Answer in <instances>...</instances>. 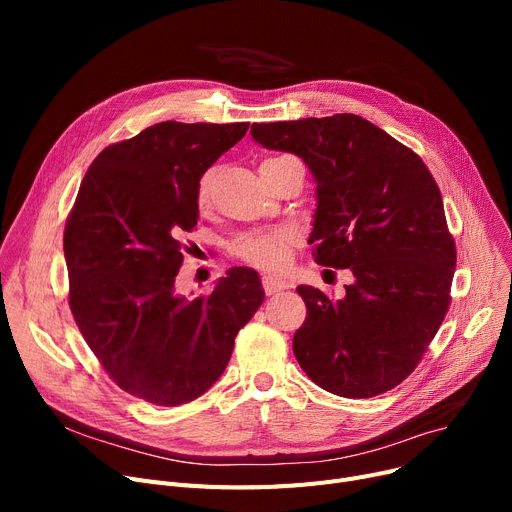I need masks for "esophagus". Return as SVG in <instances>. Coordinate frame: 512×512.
<instances>
[{
    "mask_svg": "<svg viewBox=\"0 0 512 512\" xmlns=\"http://www.w3.org/2000/svg\"><path fill=\"white\" fill-rule=\"evenodd\" d=\"M261 284H263L265 294H276V292L288 288V282H286V280H280V278H274V276H263Z\"/></svg>",
    "mask_w": 512,
    "mask_h": 512,
    "instance_id": "1",
    "label": "esophagus"
}]
</instances>
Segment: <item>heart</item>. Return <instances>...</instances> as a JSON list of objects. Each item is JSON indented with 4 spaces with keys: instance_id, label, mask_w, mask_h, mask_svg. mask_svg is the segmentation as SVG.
<instances>
[{
    "instance_id": "1",
    "label": "heart",
    "mask_w": 512,
    "mask_h": 512,
    "mask_svg": "<svg viewBox=\"0 0 512 512\" xmlns=\"http://www.w3.org/2000/svg\"><path fill=\"white\" fill-rule=\"evenodd\" d=\"M280 157H272L265 161H274ZM209 176H203L199 182V201L207 199ZM292 236L286 230H270V232H249L242 234L232 242V255L247 261L251 265L263 267V270H278L288 259Z\"/></svg>"
}]
</instances>
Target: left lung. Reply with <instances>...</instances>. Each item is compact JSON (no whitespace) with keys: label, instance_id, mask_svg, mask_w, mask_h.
<instances>
[{"label":"left lung","instance_id":"1","mask_svg":"<svg viewBox=\"0 0 512 512\" xmlns=\"http://www.w3.org/2000/svg\"><path fill=\"white\" fill-rule=\"evenodd\" d=\"M251 134L309 166L317 182L313 257L355 276L342 299L297 288L307 317L294 357L332 394L392 390L419 365L450 307L456 247L432 172L355 114L253 124Z\"/></svg>","mask_w":512,"mask_h":512}]
</instances>
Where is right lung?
I'll list each match as a JSON object with an SVG mask.
<instances>
[{
	"instance_id": "right-lung-1",
	"label": "right lung",
	"mask_w": 512,
	"mask_h": 512,
	"mask_svg": "<svg viewBox=\"0 0 512 512\" xmlns=\"http://www.w3.org/2000/svg\"><path fill=\"white\" fill-rule=\"evenodd\" d=\"M249 122H159L105 147L66 220L68 305L107 375L151 405L199 398L224 373L261 280L232 267L209 294L174 292L182 234L199 218V180Z\"/></svg>"
}]
</instances>
